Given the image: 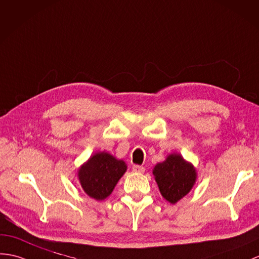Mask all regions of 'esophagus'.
<instances>
[{
    "label": "esophagus",
    "mask_w": 259,
    "mask_h": 259,
    "mask_svg": "<svg viewBox=\"0 0 259 259\" xmlns=\"http://www.w3.org/2000/svg\"><path fill=\"white\" fill-rule=\"evenodd\" d=\"M132 171L136 172V173H143L146 171V169L142 165H134L132 166Z\"/></svg>",
    "instance_id": "1"
}]
</instances>
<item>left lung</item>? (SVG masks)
<instances>
[{
    "label": "left lung",
    "instance_id": "1",
    "mask_svg": "<svg viewBox=\"0 0 259 259\" xmlns=\"http://www.w3.org/2000/svg\"><path fill=\"white\" fill-rule=\"evenodd\" d=\"M155 182L160 193L167 202L176 204L193 188L196 181V170L181 154L171 153L153 169Z\"/></svg>",
    "mask_w": 259,
    "mask_h": 259
}]
</instances>
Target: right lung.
<instances>
[{
	"label": "right lung",
	"mask_w": 259,
	"mask_h": 259,
	"mask_svg": "<svg viewBox=\"0 0 259 259\" xmlns=\"http://www.w3.org/2000/svg\"><path fill=\"white\" fill-rule=\"evenodd\" d=\"M127 164L108 152H97L78 170L81 189L97 201L109 196L124 172Z\"/></svg>",
	"instance_id": "1"
}]
</instances>
